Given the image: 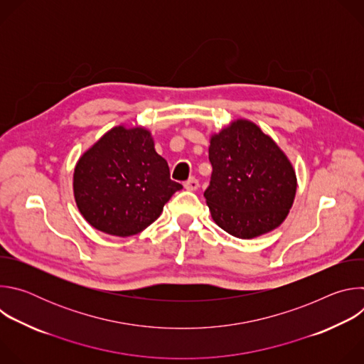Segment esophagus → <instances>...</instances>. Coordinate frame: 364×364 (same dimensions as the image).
<instances>
[{
  "mask_svg": "<svg viewBox=\"0 0 364 364\" xmlns=\"http://www.w3.org/2000/svg\"><path fill=\"white\" fill-rule=\"evenodd\" d=\"M198 180L197 178H194V177H191V178H188L186 183H184V187L187 188V190H191V191H194V190H197L198 188Z\"/></svg>",
  "mask_w": 364,
  "mask_h": 364,
  "instance_id": "obj_1",
  "label": "esophagus"
}]
</instances>
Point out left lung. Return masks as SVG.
<instances>
[{
  "mask_svg": "<svg viewBox=\"0 0 364 364\" xmlns=\"http://www.w3.org/2000/svg\"><path fill=\"white\" fill-rule=\"evenodd\" d=\"M209 160L213 171L204 197L219 228L252 239L285 220L296 177L287 155L257 125L237 119L213 135Z\"/></svg>",
  "mask_w": 364,
  "mask_h": 364,
  "instance_id": "obj_1",
  "label": "left lung"
}]
</instances>
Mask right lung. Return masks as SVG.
Masks as SVG:
<instances>
[{"label":"right lung","instance_id":"add662e5","mask_svg":"<svg viewBox=\"0 0 364 364\" xmlns=\"http://www.w3.org/2000/svg\"><path fill=\"white\" fill-rule=\"evenodd\" d=\"M183 186L170 178L167 161L141 128L115 127L76 164L73 191L77 209L95 229L132 236L157 220L164 204Z\"/></svg>","mask_w":364,"mask_h":364}]
</instances>
